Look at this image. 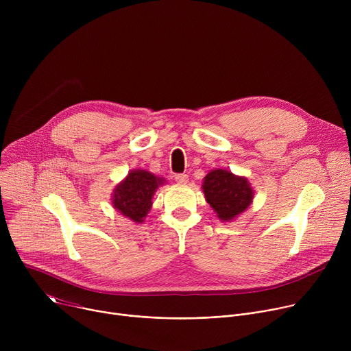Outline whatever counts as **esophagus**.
<instances>
[{
  "mask_svg": "<svg viewBox=\"0 0 351 351\" xmlns=\"http://www.w3.org/2000/svg\"><path fill=\"white\" fill-rule=\"evenodd\" d=\"M175 180H176L178 183H180V184H184V183L189 182V176H187L186 173H176V175H175Z\"/></svg>",
  "mask_w": 351,
  "mask_h": 351,
  "instance_id": "obj_1",
  "label": "esophagus"
}]
</instances>
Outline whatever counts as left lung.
Wrapping results in <instances>:
<instances>
[{
  "label": "left lung",
  "instance_id": "1",
  "mask_svg": "<svg viewBox=\"0 0 351 351\" xmlns=\"http://www.w3.org/2000/svg\"><path fill=\"white\" fill-rule=\"evenodd\" d=\"M203 190L221 221H232L253 202V190L247 179L225 169L211 171L204 178Z\"/></svg>",
  "mask_w": 351,
  "mask_h": 351
}]
</instances>
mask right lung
Returning a JSON list of instances; mask_svg holds the SVG:
<instances>
[{
  "mask_svg": "<svg viewBox=\"0 0 351 351\" xmlns=\"http://www.w3.org/2000/svg\"><path fill=\"white\" fill-rule=\"evenodd\" d=\"M164 183V179L147 171H132L128 178L119 183L114 191L112 204L122 215L133 222L141 223L143 218L152 208V198L156 189Z\"/></svg>",
  "mask_w": 351,
  "mask_h": 351,
  "instance_id": "1",
  "label": "right lung"
}]
</instances>
